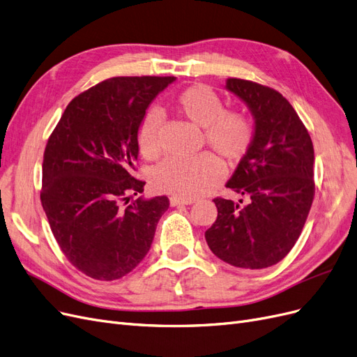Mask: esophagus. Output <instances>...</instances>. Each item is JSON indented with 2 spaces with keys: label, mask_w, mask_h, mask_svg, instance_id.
<instances>
[{
  "label": "esophagus",
  "mask_w": 357,
  "mask_h": 357,
  "mask_svg": "<svg viewBox=\"0 0 357 357\" xmlns=\"http://www.w3.org/2000/svg\"><path fill=\"white\" fill-rule=\"evenodd\" d=\"M194 200L192 199H182V197H176V195H172L170 197V206H181V204H192Z\"/></svg>",
  "instance_id": "34e87169"
}]
</instances>
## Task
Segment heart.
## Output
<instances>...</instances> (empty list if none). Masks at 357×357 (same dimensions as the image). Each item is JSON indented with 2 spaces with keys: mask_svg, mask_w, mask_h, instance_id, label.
<instances>
[{
  "mask_svg": "<svg viewBox=\"0 0 357 357\" xmlns=\"http://www.w3.org/2000/svg\"><path fill=\"white\" fill-rule=\"evenodd\" d=\"M175 108L181 116L203 128L208 145L228 162L237 163L246 155L254 141V128L243 112L224 109V102L206 84H192L175 98ZM137 145L146 160L162 154V117L151 112L137 132ZM222 163L212 153L192 157H172L160 165L153 176L154 188L182 199H194L204 194L222 176Z\"/></svg>",
  "mask_w": 357,
  "mask_h": 357,
  "instance_id": "1",
  "label": "heart"
}]
</instances>
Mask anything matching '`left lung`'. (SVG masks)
<instances>
[{"mask_svg": "<svg viewBox=\"0 0 357 357\" xmlns=\"http://www.w3.org/2000/svg\"><path fill=\"white\" fill-rule=\"evenodd\" d=\"M225 89L249 107L255 133L227 182L243 199H213L218 216L204 237L213 254L229 266L267 268L289 254L312 208L313 142L278 90L241 78H228Z\"/></svg>", "mask_w": 357, "mask_h": 357, "instance_id": "1", "label": "left lung"}]
</instances>
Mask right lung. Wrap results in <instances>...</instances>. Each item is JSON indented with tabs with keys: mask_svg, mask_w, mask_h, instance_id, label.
Listing matches in <instances>:
<instances>
[{
	"mask_svg": "<svg viewBox=\"0 0 357 357\" xmlns=\"http://www.w3.org/2000/svg\"><path fill=\"white\" fill-rule=\"evenodd\" d=\"M175 77H114L75 96L45 145L41 204L73 266L96 280L129 274L151 248L169 199L129 203L137 130L151 100Z\"/></svg>",
	"mask_w": 357,
	"mask_h": 357,
	"instance_id": "add662e5",
	"label": "right lung"
}]
</instances>
